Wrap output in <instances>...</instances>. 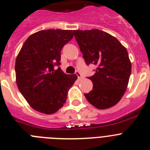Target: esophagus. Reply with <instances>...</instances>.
I'll use <instances>...</instances> for the list:
<instances>
[{"label": "esophagus", "mask_w": 150, "mask_h": 150, "mask_svg": "<svg viewBox=\"0 0 150 150\" xmlns=\"http://www.w3.org/2000/svg\"><path fill=\"white\" fill-rule=\"evenodd\" d=\"M75 74H76V75H77V76H78V78L79 80H81L82 78H83V77H82V75H81V74L80 73V72H78V71H76V72H75Z\"/></svg>", "instance_id": "34e87169"}]
</instances>
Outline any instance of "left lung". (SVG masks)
<instances>
[{"instance_id":"1","label":"left lung","mask_w":150,"mask_h":150,"mask_svg":"<svg viewBox=\"0 0 150 150\" xmlns=\"http://www.w3.org/2000/svg\"><path fill=\"white\" fill-rule=\"evenodd\" d=\"M87 65H97L89 77L93 88L85 94L88 101L99 110L113 107L125 93L132 64L127 50L117 38L99 29L74 30Z\"/></svg>"}]
</instances>
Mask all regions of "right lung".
Listing matches in <instances>:
<instances>
[{
  "label": "right lung",
  "mask_w": 150,
  "mask_h": 150,
  "mask_svg": "<svg viewBox=\"0 0 150 150\" xmlns=\"http://www.w3.org/2000/svg\"><path fill=\"white\" fill-rule=\"evenodd\" d=\"M73 38V31L47 29L31 35L15 61L16 83L30 107L44 114L56 112L64 106L69 88L78 78L58 67L61 51Z\"/></svg>",
  "instance_id": "add662e5"
}]
</instances>
